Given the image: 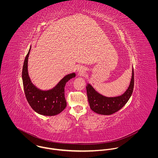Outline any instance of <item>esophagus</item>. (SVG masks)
<instances>
[{"mask_svg": "<svg viewBox=\"0 0 158 158\" xmlns=\"http://www.w3.org/2000/svg\"><path fill=\"white\" fill-rule=\"evenodd\" d=\"M77 70H78V72H80V73H84V72H85V69L84 67L80 66H79V67L78 68Z\"/></svg>", "mask_w": 158, "mask_h": 158, "instance_id": "esophagus-1", "label": "esophagus"}]
</instances>
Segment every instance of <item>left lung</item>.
I'll use <instances>...</instances> for the list:
<instances>
[{
  "label": "left lung",
  "instance_id": "8db88e82",
  "mask_svg": "<svg viewBox=\"0 0 158 158\" xmlns=\"http://www.w3.org/2000/svg\"><path fill=\"white\" fill-rule=\"evenodd\" d=\"M134 70L129 87L121 95L107 97L97 92L90 84L86 86L88 99L90 109L95 113L102 115H111L120 110L129 100L134 89Z\"/></svg>",
  "mask_w": 158,
  "mask_h": 158
}]
</instances>
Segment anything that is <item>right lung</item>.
<instances>
[{"instance_id": "add662e5", "label": "right lung", "mask_w": 158, "mask_h": 158, "mask_svg": "<svg viewBox=\"0 0 158 158\" xmlns=\"http://www.w3.org/2000/svg\"><path fill=\"white\" fill-rule=\"evenodd\" d=\"M31 47L25 56L23 65V86L25 97L31 108L37 113L52 116L61 113L66 107L64 88L68 81L75 77L72 73L66 75L53 89L42 90L37 88L31 81L28 73V58Z\"/></svg>"}]
</instances>
